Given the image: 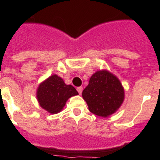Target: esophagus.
<instances>
[{
	"instance_id": "esophagus-1",
	"label": "esophagus",
	"mask_w": 160,
	"mask_h": 160,
	"mask_svg": "<svg viewBox=\"0 0 160 160\" xmlns=\"http://www.w3.org/2000/svg\"><path fill=\"white\" fill-rule=\"evenodd\" d=\"M82 90H83L82 87H78V88H77L78 92L79 94H82Z\"/></svg>"
}]
</instances>
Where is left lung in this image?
I'll return each instance as SVG.
<instances>
[{
  "label": "left lung",
  "mask_w": 160,
  "mask_h": 160,
  "mask_svg": "<svg viewBox=\"0 0 160 160\" xmlns=\"http://www.w3.org/2000/svg\"><path fill=\"white\" fill-rule=\"evenodd\" d=\"M89 111L98 116L108 117L116 112L124 100V89L116 76L106 70L91 76L82 91Z\"/></svg>",
  "instance_id": "8db88e82"
}]
</instances>
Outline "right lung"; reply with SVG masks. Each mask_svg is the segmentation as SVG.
Returning a JSON list of instances; mask_svg holds the SVG:
<instances>
[{
  "mask_svg": "<svg viewBox=\"0 0 160 160\" xmlns=\"http://www.w3.org/2000/svg\"><path fill=\"white\" fill-rule=\"evenodd\" d=\"M78 93L71 85H66L62 78L53 74L42 82L37 90V98L41 107L50 114L60 112L66 102Z\"/></svg>",
  "mask_w": 160,
  "mask_h": 160,
  "instance_id": "1",
  "label": "right lung"
}]
</instances>
